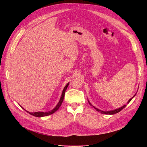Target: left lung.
Listing matches in <instances>:
<instances>
[{
    "instance_id": "1",
    "label": "left lung",
    "mask_w": 147,
    "mask_h": 147,
    "mask_svg": "<svg viewBox=\"0 0 147 147\" xmlns=\"http://www.w3.org/2000/svg\"><path fill=\"white\" fill-rule=\"evenodd\" d=\"M134 95V96H135ZM133 98V97L131 98V99H129V101H128V102L127 103H129L130 101H131V99H132ZM89 104L91 105V106H92L93 107H94L93 105H91V104L89 102ZM126 106V105H123V107H120V108H119V109H116V110H112V111H101V110H98V109H96V108H95V109L96 110V111H99V112H101V113H102V114H115V113H119V112H120L121 110H122L123 109H124V108H125V107Z\"/></svg>"
}]
</instances>
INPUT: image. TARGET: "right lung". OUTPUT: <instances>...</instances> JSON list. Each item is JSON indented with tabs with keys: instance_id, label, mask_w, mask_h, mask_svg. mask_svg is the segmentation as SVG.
I'll return each instance as SVG.
<instances>
[{
	"instance_id": "add662e5",
	"label": "right lung",
	"mask_w": 147,
	"mask_h": 147,
	"mask_svg": "<svg viewBox=\"0 0 147 147\" xmlns=\"http://www.w3.org/2000/svg\"><path fill=\"white\" fill-rule=\"evenodd\" d=\"M68 84H69V83H68L67 84V85L65 86V88H64V90H63V93H62V95H61V98H60L58 104H57V105L55 107V109H53L52 110H51V111H48V112H45V113H44V112H36V113H30V112H28V111H27L25 110L24 109H23V108H22L21 106V107H22V109H24V110L25 111H26L27 113H29V114H30L31 115H34V116H35V117H40L47 116V115H51V114H53V113H55L56 111H57V110H58L59 108L61 107V104H62V102H63V100H64V95H65V90H66V89H67V87H68Z\"/></svg>"
}]
</instances>
